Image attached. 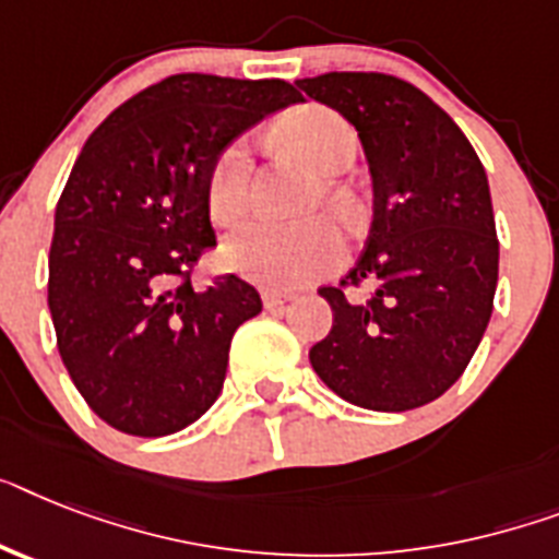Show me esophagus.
Masks as SVG:
<instances>
[{
    "mask_svg": "<svg viewBox=\"0 0 559 559\" xmlns=\"http://www.w3.org/2000/svg\"><path fill=\"white\" fill-rule=\"evenodd\" d=\"M294 294H288V290H262V302H265V308H283L288 306V302H294Z\"/></svg>",
    "mask_w": 559,
    "mask_h": 559,
    "instance_id": "34e87169",
    "label": "esophagus"
}]
</instances>
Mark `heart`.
I'll use <instances>...</instances> for the list:
<instances>
[{"mask_svg": "<svg viewBox=\"0 0 559 559\" xmlns=\"http://www.w3.org/2000/svg\"><path fill=\"white\" fill-rule=\"evenodd\" d=\"M276 136L320 174H340L354 163L357 133L336 110L306 105L276 124ZM251 145L234 140L207 168L205 205L219 225L237 223L251 202ZM325 200L348 214L352 200L336 182L322 186ZM225 265L271 290H297L334 274L345 260V239L331 216H308L299 223H257L234 230L223 246Z\"/></svg>", "mask_w": 559, "mask_h": 559, "instance_id": "heart-1", "label": "heart"}]
</instances>
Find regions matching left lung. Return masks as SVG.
I'll use <instances>...</instances> for the list:
<instances>
[{
    "mask_svg": "<svg viewBox=\"0 0 559 559\" xmlns=\"http://www.w3.org/2000/svg\"><path fill=\"white\" fill-rule=\"evenodd\" d=\"M357 128L373 186L366 251L340 285L311 366L371 412H412L463 377L491 320L500 269L486 168L454 119L412 82L334 71L297 80ZM368 278V298L344 294Z\"/></svg>",
    "mask_w": 559,
    "mask_h": 559,
    "instance_id": "1",
    "label": "left lung"
}]
</instances>
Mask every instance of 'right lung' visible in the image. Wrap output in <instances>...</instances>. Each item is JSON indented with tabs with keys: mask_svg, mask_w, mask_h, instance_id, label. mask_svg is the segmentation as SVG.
<instances>
[{
	"mask_svg": "<svg viewBox=\"0 0 559 559\" xmlns=\"http://www.w3.org/2000/svg\"><path fill=\"white\" fill-rule=\"evenodd\" d=\"M294 103L302 94L283 80L177 73L119 105L76 156L53 219L48 308L73 385L117 431H182L223 391L234 331L262 299L234 274L193 288V265L216 246L207 168Z\"/></svg>",
	"mask_w": 559,
	"mask_h": 559,
	"instance_id": "1",
	"label": "right lung"
}]
</instances>
